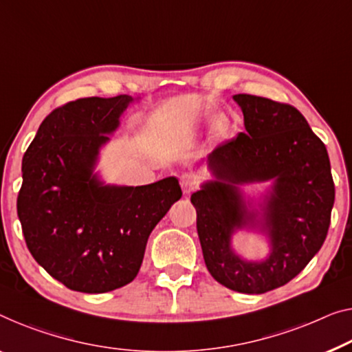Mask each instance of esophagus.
I'll use <instances>...</instances> for the list:
<instances>
[{"label":"esophagus","mask_w":352,"mask_h":352,"mask_svg":"<svg viewBox=\"0 0 352 352\" xmlns=\"http://www.w3.org/2000/svg\"><path fill=\"white\" fill-rule=\"evenodd\" d=\"M180 185H182L183 192L190 194L199 186V180H197V177L192 174H183L180 177Z\"/></svg>","instance_id":"obj_1"}]
</instances>
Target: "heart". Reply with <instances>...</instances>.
Instances as JSON below:
<instances>
[{
	"label": "heart",
	"instance_id": "1",
	"mask_svg": "<svg viewBox=\"0 0 352 352\" xmlns=\"http://www.w3.org/2000/svg\"><path fill=\"white\" fill-rule=\"evenodd\" d=\"M230 129H232V123H230V120L226 117V115H219V117L214 120L213 126H212L213 138L218 140L226 139L230 134Z\"/></svg>",
	"mask_w": 352,
	"mask_h": 352
}]
</instances>
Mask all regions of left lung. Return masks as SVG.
<instances>
[{"mask_svg":"<svg viewBox=\"0 0 352 352\" xmlns=\"http://www.w3.org/2000/svg\"><path fill=\"white\" fill-rule=\"evenodd\" d=\"M245 133L208 155L217 180L191 196L206 265L214 280L243 294L285 286L321 250L330 226L335 185L322 140L291 104L235 94ZM274 179L263 218L245 208L238 185ZM259 223L271 239V256L250 263L233 253L235 228Z\"/></svg>","mask_w":352,"mask_h":352,"instance_id":"1","label":"left lung"}]
</instances>
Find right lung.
I'll return each instance as SVG.
<instances>
[{"label": "right lung", "mask_w": 352, "mask_h": 352, "mask_svg": "<svg viewBox=\"0 0 352 352\" xmlns=\"http://www.w3.org/2000/svg\"><path fill=\"white\" fill-rule=\"evenodd\" d=\"M129 102L120 94L56 107L23 155L17 213L26 246L72 291L102 294L133 281L151 230L182 197L175 177L110 186L93 174L99 148Z\"/></svg>", "instance_id": "obj_1"}]
</instances>
